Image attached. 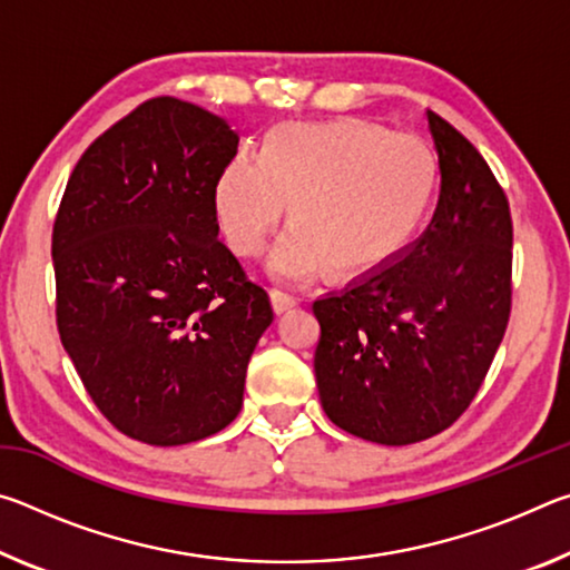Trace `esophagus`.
I'll list each match as a JSON object with an SVG mask.
<instances>
[{
    "label": "esophagus",
    "instance_id": "esophagus-1",
    "mask_svg": "<svg viewBox=\"0 0 570 570\" xmlns=\"http://www.w3.org/2000/svg\"><path fill=\"white\" fill-rule=\"evenodd\" d=\"M268 302H272V308H274L276 316L292 312V308L296 306V298H294V296H286V294H282V292H272V294H268Z\"/></svg>",
    "mask_w": 570,
    "mask_h": 570
}]
</instances>
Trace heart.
I'll return each mask as SVG.
<instances>
[{"label": "heart", "instance_id": "1", "mask_svg": "<svg viewBox=\"0 0 570 570\" xmlns=\"http://www.w3.org/2000/svg\"><path fill=\"white\" fill-rule=\"evenodd\" d=\"M438 178L435 150L417 135L362 120L284 122L266 135L262 158L226 163L214 210L230 250L254 256L292 206L296 224L266 258L276 282L304 286L332 268L360 278L410 244Z\"/></svg>", "mask_w": 570, "mask_h": 570}]
</instances>
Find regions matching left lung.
<instances>
[{
	"label": "left lung",
	"mask_w": 570,
	"mask_h": 570,
	"mask_svg": "<svg viewBox=\"0 0 570 570\" xmlns=\"http://www.w3.org/2000/svg\"><path fill=\"white\" fill-rule=\"evenodd\" d=\"M440 196L397 262L314 302L320 400L336 428L412 445L470 407L510 316L513 220L475 146L432 110Z\"/></svg>",
	"instance_id": "8db88e82"
}]
</instances>
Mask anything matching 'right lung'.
<instances>
[{
  "instance_id": "1",
  "label": "right lung",
  "mask_w": 570,
  "mask_h": 570,
  "mask_svg": "<svg viewBox=\"0 0 570 570\" xmlns=\"http://www.w3.org/2000/svg\"><path fill=\"white\" fill-rule=\"evenodd\" d=\"M236 148L238 132L206 108L148 100L85 150L55 220L65 352L105 417L148 445L234 422L274 322L218 240L214 188Z\"/></svg>"
}]
</instances>
